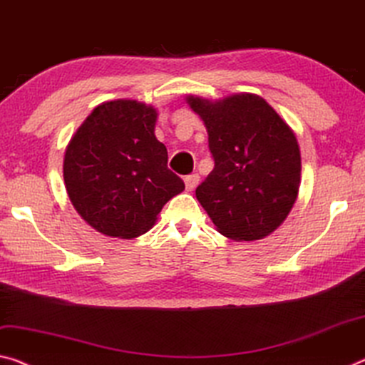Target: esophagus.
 <instances>
[{
  "label": "esophagus",
  "instance_id": "1",
  "mask_svg": "<svg viewBox=\"0 0 365 365\" xmlns=\"http://www.w3.org/2000/svg\"><path fill=\"white\" fill-rule=\"evenodd\" d=\"M198 182H200L198 173H192V175H187V177H185V188H187L188 192H192V190L196 188Z\"/></svg>",
  "mask_w": 365,
  "mask_h": 365
}]
</instances>
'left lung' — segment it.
<instances>
[{
	"label": "left lung",
	"mask_w": 365,
	"mask_h": 365,
	"mask_svg": "<svg viewBox=\"0 0 365 365\" xmlns=\"http://www.w3.org/2000/svg\"><path fill=\"white\" fill-rule=\"evenodd\" d=\"M205 121L214 169L196 198L219 232L258 240L279 227L297 200L300 151L292 130L262 97L219 102L188 96Z\"/></svg>",
	"instance_id": "8db88e82"
}]
</instances>
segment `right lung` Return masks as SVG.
Listing matches in <instances>:
<instances>
[{"label":"right lung","instance_id":"right-lung-1","mask_svg":"<svg viewBox=\"0 0 365 365\" xmlns=\"http://www.w3.org/2000/svg\"><path fill=\"white\" fill-rule=\"evenodd\" d=\"M158 112L136 101L96 107L69 141L63 177L69 200L99 232L133 239L153 227L162 206L185 190L154 135Z\"/></svg>","mask_w":365,"mask_h":365}]
</instances>
